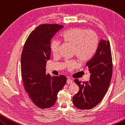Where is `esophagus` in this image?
I'll return each instance as SVG.
<instances>
[{
  "instance_id": "1",
  "label": "esophagus",
  "mask_w": 125,
  "mask_h": 125,
  "mask_svg": "<svg viewBox=\"0 0 125 125\" xmlns=\"http://www.w3.org/2000/svg\"><path fill=\"white\" fill-rule=\"evenodd\" d=\"M73 80H72L71 79H68L67 80V83L68 84L73 83Z\"/></svg>"
}]
</instances>
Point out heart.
Instances as JSON below:
<instances>
[{
    "mask_svg": "<svg viewBox=\"0 0 125 125\" xmlns=\"http://www.w3.org/2000/svg\"><path fill=\"white\" fill-rule=\"evenodd\" d=\"M63 40L74 45L73 53L82 61L89 59L95 53L98 44V37L96 33L83 28H72L66 30L62 34ZM60 41L56 39L52 40L50 48L54 54L59 51ZM65 65L69 70H72L77 66L75 60H67Z\"/></svg>",
    "mask_w": 125,
    "mask_h": 125,
    "instance_id": "obj_1",
    "label": "heart"
}]
</instances>
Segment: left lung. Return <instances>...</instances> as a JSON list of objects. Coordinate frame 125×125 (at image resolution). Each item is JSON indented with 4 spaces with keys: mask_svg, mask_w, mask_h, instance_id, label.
<instances>
[{
    "mask_svg": "<svg viewBox=\"0 0 125 125\" xmlns=\"http://www.w3.org/2000/svg\"><path fill=\"white\" fill-rule=\"evenodd\" d=\"M90 73V80L81 82L75 79L79 91L73 96L74 105L81 110H89L95 107L109 88L112 75V59L109 41L99 42L95 54L86 63Z\"/></svg>",
    "mask_w": 125,
    "mask_h": 125,
    "instance_id": "left-lung-1",
    "label": "left lung"
}]
</instances>
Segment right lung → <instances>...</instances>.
<instances>
[{"label":"right lung","mask_w":125,"mask_h":125,"mask_svg":"<svg viewBox=\"0 0 125 125\" xmlns=\"http://www.w3.org/2000/svg\"><path fill=\"white\" fill-rule=\"evenodd\" d=\"M62 25L42 24L30 33L24 43L21 58V76L29 98L40 109L53 106L58 92L64 87L65 75L46 74L47 60L50 58L52 38Z\"/></svg>","instance_id":"obj_1"}]
</instances>
